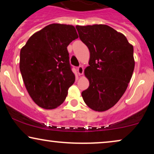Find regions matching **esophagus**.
<instances>
[{
    "mask_svg": "<svg viewBox=\"0 0 154 154\" xmlns=\"http://www.w3.org/2000/svg\"><path fill=\"white\" fill-rule=\"evenodd\" d=\"M78 73H79V75H82L84 72V69H83V67L82 66H80L78 67Z\"/></svg>",
    "mask_w": 154,
    "mask_h": 154,
    "instance_id": "obj_1",
    "label": "esophagus"
}]
</instances>
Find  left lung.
Instances as JSON below:
<instances>
[{
    "label": "left lung",
    "instance_id": "obj_1",
    "mask_svg": "<svg viewBox=\"0 0 154 154\" xmlns=\"http://www.w3.org/2000/svg\"><path fill=\"white\" fill-rule=\"evenodd\" d=\"M75 28L90 53V66L85 69L90 85L82 92V97L90 109L108 110L121 98L132 78L133 46L125 35L107 25Z\"/></svg>",
    "mask_w": 154,
    "mask_h": 154
}]
</instances>
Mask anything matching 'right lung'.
<instances>
[{
	"mask_svg": "<svg viewBox=\"0 0 154 154\" xmlns=\"http://www.w3.org/2000/svg\"><path fill=\"white\" fill-rule=\"evenodd\" d=\"M78 38L73 26L52 24L31 35L21 49L23 81L29 95L42 108L62 104L74 83L67 46Z\"/></svg>",
	"mask_w": 154,
	"mask_h": 154,
	"instance_id": "obj_1",
	"label": "right lung"
}]
</instances>
